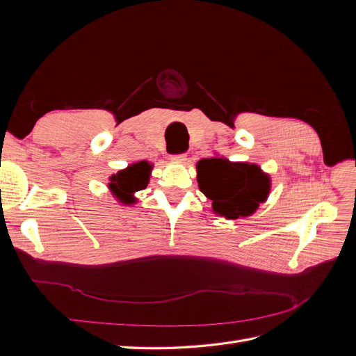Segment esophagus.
<instances>
[{"mask_svg":"<svg viewBox=\"0 0 356 356\" xmlns=\"http://www.w3.org/2000/svg\"><path fill=\"white\" fill-rule=\"evenodd\" d=\"M170 160L172 161H177V163H182V161L187 160V156L186 154H175V156L170 157Z\"/></svg>","mask_w":356,"mask_h":356,"instance_id":"esophagus-1","label":"esophagus"}]
</instances>
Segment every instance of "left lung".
Listing matches in <instances>:
<instances>
[{"label": "left lung", "mask_w": 356, "mask_h": 356, "mask_svg": "<svg viewBox=\"0 0 356 356\" xmlns=\"http://www.w3.org/2000/svg\"><path fill=\"white\" fill-rule=\"evenodd\" d=\"M196 170L199 188L212 202V212L218 217H250L270 195V175L250 161H230L215 154L199 160Z\"/></svg>", "instance_id": "obj_1"}]
</instances>
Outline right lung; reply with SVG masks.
I'll list each match as a JSON object with an SVG mask.
<instances>
[{
	"label": "right lung",
	"mask_w": 356,
	"mask_h": 356,
	"mask_svg": "<svg viewBox=\"0 0 356 356\" xmlns=\"http://www.w3.org/2000/svg\"><path fill=\"white\" fill-rule=\"evenodd\" d=\"M153 166L148 160H139L113 174L108 178V190L113 197L123 207H134L138 202L136 191L148 186Z\"/></svg>",
	"instance_id": "obj_1"
}]
</instances>
